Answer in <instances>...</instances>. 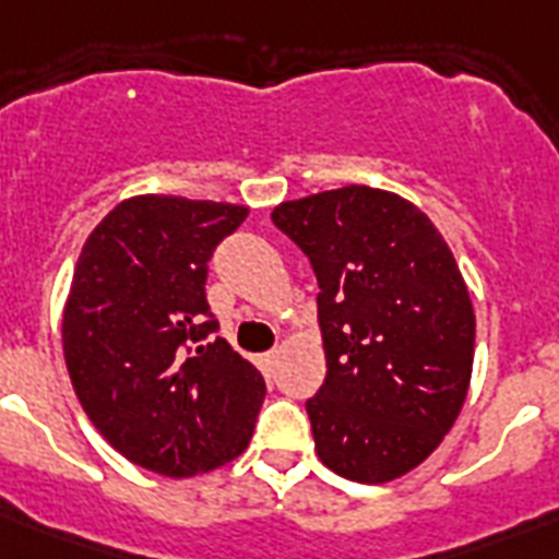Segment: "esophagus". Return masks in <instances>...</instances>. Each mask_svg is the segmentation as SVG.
I'll return each mask as SVG.
<instances>
[{"instance_id":"34e87169","label":"esophagus","mask_w":559,"mask_h":559,"mask_svg":"<svg viewBox=\"0 0 559 559\" xmlns=\"http://www.w3.org/2000/svg\"><path fill=\"white\" fill-rule=\"evenodd\" d=\"M258 366H261V371L270 377L272 371H275V366H278V350H270V354H261L258 357Z\"/></svg>"}]
</instances>
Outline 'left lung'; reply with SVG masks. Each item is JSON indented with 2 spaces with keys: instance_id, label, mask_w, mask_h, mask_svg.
<instances>
[{
  "instance_id": "8db88e82",
  "label": "left lung",
  "mask_w": 559,
  "mask_h": 559,
  "mask_svg": "<svg viewBox=\"0 0 559 559\" xmlns=\"http://www.w3.org/2000/svg\"><path fill=\"white\" fill-rule=\"evenodd\" d=\"M272 219L319 278V459L359 485L406 476L441 447L473 377L476 313L452 249L415 202L368 186L281 202Z\"/></svg>"
}]
</instances>
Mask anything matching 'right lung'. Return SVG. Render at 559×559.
<instances>
[{
  "label": "right lung",
  "instance_id": "1",
  "mask_svg": "<svg viewBox=\"0 0 559 559\" xmlns=\"http://www.w3.org/2000/svg\"><path fill=\"white\" fill-rule=\"evenodd\" d=\"M249 209L139 193L92 228L63 307V357L95 429L127 461L188 478L249 447L261 371L211 333L209 258Z\"/></svg>",
  "mask_w": 559,
  "mask_h": 559
}]
</instances>
